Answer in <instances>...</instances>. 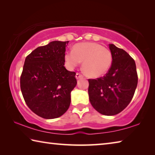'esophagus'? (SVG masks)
<instances>
[{"label": "esophagus", "instance_id": "1", "mask_svg": "<svg viewBox=\"0 0 155 155\" xmlns=\"http://www.w3.org/2000/svg\"><path fill=\"white\" fill-rule=\"evenodd\" d=\"M83 77V75L81 74V73H79V72H77V74H76V78H77V79H78V78H82Z\"/></svg>", "mask_w": 155, "mask_h": 155}]
</instances>
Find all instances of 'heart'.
I'll return each mask as SVG.
<instances>
[{"mask_svg": "<svg viewBox=\"0 0 155 155\" xmlns=\"http://www.w3.org/2000/svg\"><path fill=\"white\" fill-rule=\"evenodd\" d=\"M64 58L70 68H74L83 61V72L92 78L105 74L112 64V55L109 50L93 42L76 44L73 51L65 53Z\"/></svg>", "mask_w": 155, "mask_h": 155, "instance_id": "b5f03b06", "label": "heart"}]
</instances>
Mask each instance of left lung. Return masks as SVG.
<instances>
[{"label": "left lung", "mask_w": 155, "mask_h": 155, "mask_svg": "<svg viewBox=\"0 0 155 155\" xmlns=\"http://www.w3.org/2000/svg\"><path fill=\"white\" fill-rule=\"evenodd\" d=\"M112 64L105 76L88 79L91 105L100 114L114 115L123 111L134 96L137 85L135 62L127 52L109 44Z\"/></svg>", "instance_id": "1"}]
</instances>
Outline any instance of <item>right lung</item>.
I'll list each match as a JSON object with an SVG mask.
<instances>
[{"label":"right lung","instance_id":"obj_1","mask_svg":"<svg viewBox=\"0 0 155 155\" xmlns=\"http://www.w3.org/2000/svg\"><path fill=\"white\" fill-rule=\"evenodd\" d=\"M69 41H53L40 46L26 57L20 89L26 104L45 119L61 116L71 102L77 85L76 73L65 69V47Z\"/></svg>","mask_w":155,"mask_h":155}]
</instances>
